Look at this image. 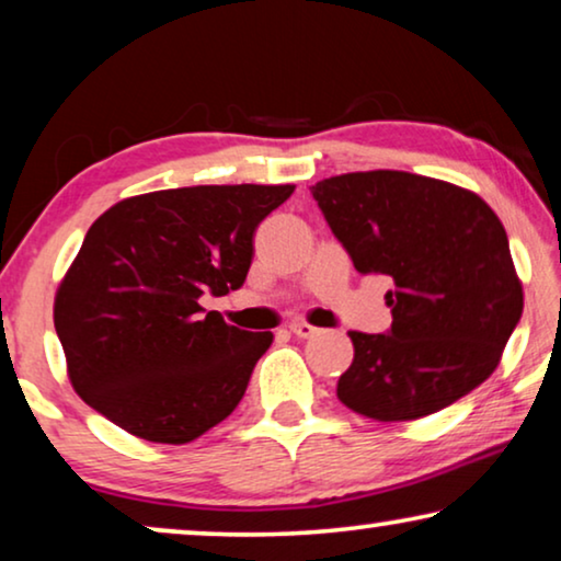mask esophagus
Instances as JSON below:
<instances>
[{"mask_svg":"<svg viewBox=\"0 0 561 561\" xmlns=\"http://www.w3.org/2000/svg\"><path fill=\"white\" fill-rule=\"evenodd\" d=\"M288 329H290V334L298 336V340H311V336L319 334V329L306 324V321H294V324H290Z\"/></svg>","mask_w":561,"mask_h":561,"instance_id":"obj_1","label":"esophagus"}]
</instances>
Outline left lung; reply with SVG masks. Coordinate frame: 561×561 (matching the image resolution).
<instances>
[{"label": "left lung", "mask_w": 561, "mask_h": 561, "mask_svg": "<svg viewBox=\"0 0 561 561\" xmlns=\"http://www.w3.org/2000/svg\"><path fill=\"white\" fill-rule=\"evenodd\" d=\"M357 273L390 275L388 334L350 332L336 398L373 421L447 409L495 373L524 313L497 214L470 188L405 171L342 173L311 186Z\"/></svg>", "instance_id": "obj_1"}]
</instances>
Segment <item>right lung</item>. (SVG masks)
<instances>
[{"label": "right lung", "mask_w": 561, "mask_h": 561, "mask_svg": "<svg viewBox=\"0 0 561 561\" xmlns=\"http://www.w3.org/2000/svg\"><path fill=\"white\" fill-rule=\"evenodd\" d=\"M296 186H188L122 198L89 227L53 301L68 380L137 439L188 444L242 401L273 332L204 313L248 278L252 234Z\"/></svg>", "instance_id": "add662e5"}]
</instances>
